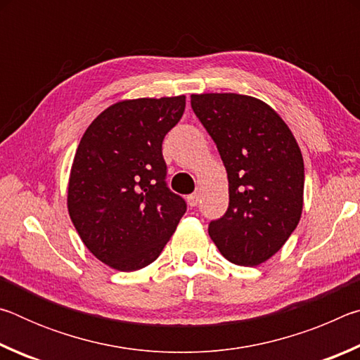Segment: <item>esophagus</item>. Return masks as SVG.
I'll return each instance as SVG.
<instances>
[{
    "label": "esophagus",
    "mask_w": 360,
    "mask_h": 360,
    "mask_svg": "<svg viewBox=\"0 0 360 360\" xmlns=\"http://www.w3.org/2000/svg\"><path fill=\"white\" fill-rule=\"evenodd\" d=\"M198 202H200V195L197 192L187 195V203H188V206H191V208H193V206H197Z\"/></svg>",
    "instance_id": "1"
}]
</instances>
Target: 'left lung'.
Segmentation results:
<instances>
[{"mask_svg": "<svg viewBox=\"0 0 360 360\" xmlns=\"http://www.w3.org/2000/svg\"><path fill=\"white\" fill-rule=\"evenodd\" d=\"M191 105L216 143L229 178V208L210 222L208 233L231 264L260 265L283 248L300 221V148L284 120L252 96L192 95Z\"/></svg>", "mask_w": 360, "mask_h": 360, "instance_id": "obj_1", "label": "left lung"}]
</instances>
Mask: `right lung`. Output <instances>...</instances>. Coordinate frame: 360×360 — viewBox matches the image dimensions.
<instances>
[{
    "label": "right lung",
    "mask_w": 360,
    "mask_h": 360,
    "mask_svg": "<svg viewBox=\"0 0 360 360\" xmlns=\"http://www.w3.org/2000/svg\"><path fill=\"white\" fill-rule=\"evenodd\" d=\"M186 96L115 103L85 130L68 186V211L84 245L103 264L135 271L152 264L187 210L169 191L162 143Z\"/></svg>",
    "instance_id": "right-lung-1"
}]
</instances>
